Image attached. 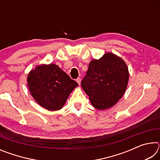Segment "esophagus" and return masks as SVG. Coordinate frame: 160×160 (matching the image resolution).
I'll list each match as a JSON object with an SVG mask.
<instances>
[{
    "mask_svg": "<svg viewBox=\"0 0 160 160\" xmlns=\"http://www.w3.org/2000/svg\"><path fill=\"white\" fill-rule=\"evenodd\" d=\"M76 81H77V82L79 84V85H80V82H81V79H80V78H78L77 79H76Z\"/></svg>",
    "mask_w": 160,
    "mask_h": 160,
    "instance_id": "esophagus-1",
    "label": "esophagus"
}]
</instances>
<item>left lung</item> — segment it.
I'll return each instance as SVG.
<instances>
[{
  "mask_svg": "<svg viewBox=\"0 0 160 160\" xmlns=\"http://www.w3.org/2000/svg\"><path fill=\"white\" fill-rule=\"evenodd\" d=\"M128 78V69L124 61L109 52L90 62L81 86L92 105L104 110L115 105L122 97Z\"/></svg>",
  "mask_w": 160,
  "mask_h": 160,
  "instance_id": "8db88e82",
  "label": "left lung"
}]
</instances>
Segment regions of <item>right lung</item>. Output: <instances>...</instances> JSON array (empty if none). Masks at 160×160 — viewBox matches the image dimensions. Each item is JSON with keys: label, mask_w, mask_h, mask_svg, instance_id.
<instances>
[{"label": "right lung", "mask_w": 160, "mask_h": 160, "mask_svg": "<svg viewBox=\"0 0 160 160\" xmlns=\"http://www.w3.org/2000/svg\"><path fill=\"white\" fill-rule=\"evenodd\" d=\"M78 85L57 65H40L28 76L29 92L38 104L50 111L61 109Z\"/></svg>", "instance_id": "right-lung-1"}]
</instances>
